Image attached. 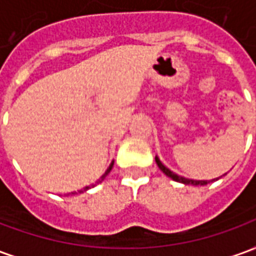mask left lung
I'll use <instances>...</instances> for the list:
<instances>
[{
  "mask_svg": "<svg viewBox=\"0 0 256 256\" xmlns=\"http://www.w3.org/2000/svg\"><path fill=\"white\" fill-rule=\"evenodd\" d=\"M156 163H158V166H159V168H160L162 172L166 174L167 177H170L172 180H174V181H177V182H181V184H185V185H207V184L210 182V181H194V180H188V178H184V177H180V176H177V174H174L172 172H170L168 168H167L163 163H162L160 160H159V158L156 156L155 158Z\"/></svg>",
  "mask_w": 256,
  "mask_h": 256,
  "instance_id": "obj_1",
  "label": "left lung"
}]
</instances>
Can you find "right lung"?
<instances>
[{"label": "right lung", "instance_id": "add662e5", "mask_svg": "<svg viewBox=\"0 0 256 256\" xmlns=\"http://www.w3.org/2000/svg\"><path fill=\"white\" fill-rule=\"evenodd\" d=\"M112 166H114V163H111V166L108 167V170H106V172H104V174H102V176H101V178H100V180H98V182H101V181H102V180H104V178H106V176H108V172H111ZM93 186H94V185H90V186H86V188H84V189H82V190H79V192H84V190H88V189L93 188ZM75 193H76V192H74V194H75Z\"/></svg>", "mask_w": 256, "mask_h": 256}]
</instances>
